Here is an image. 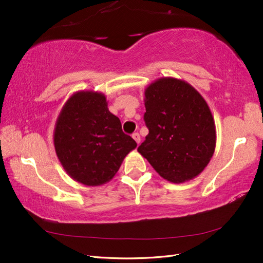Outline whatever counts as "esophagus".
Wrapping results in <instances>:
<instances>
[{
  "label": "esophagus",
  "instance_id": "34e87169",
  "mask_svg": "<svg viewBox=\"0 0 263 263\" xmlns=\"http://www.w3.org/2000/svg\"><path fill=\"white\" fill-rule=\"evenodd\" d=\"M133 138H134V140L137 142V144L139 145V142H140V135L138 134V133H135V134H133Z\"/></svg>",
  "mask_w": 263,
  "mask_h": 263
}]
</instances>
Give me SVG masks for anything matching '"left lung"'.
<instances>
[{"mask_svg":"<svg viewBox=\"0 0 263 263\" xmlns=\"http://www.w3.org/2000/svg\"><path fill=\"white\" fill-rule=\"evenodd\" d=\"M145 107L149 134L138 153L171 183L196 178L216 147L214 117L200 92L181 79L163 77L145 89Z\"/></svg>","mask_w":263,"mask_h":263,"instance_id":"obj_1","label":"left lung"}]
</instances>
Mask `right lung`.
<instances>
[{"label":"right lung","mask_w":263,"mask_h":263,"mask_svg":"<svg viewBox=\"0 0 263 263\" xmlns=\"http://www.w3.org/2000/svg\"><path fill=\"white\" fill-rule=\"evenodd\" d=\"M54 150L68 176L86 186L109 182L125 157L137 147L122 130L98 91H78L67 100L53 132Z\"/></svg>","instance_id":"add662e5"}]
</instances>
